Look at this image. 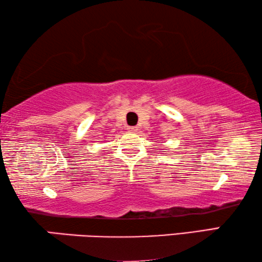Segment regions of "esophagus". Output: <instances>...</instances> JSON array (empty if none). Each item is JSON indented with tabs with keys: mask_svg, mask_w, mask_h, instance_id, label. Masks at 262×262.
I'll return each instance as SVG.
<instances>
[{
	"mask_svg": "<svg viewBox=\"0 0 262 262\" xmlns=\"http://www.w3.org/2000/svg\"><path fill=\"white\" fill-rule=\"evenodd\" d=\"M137 130H138V128H137L136 126H128V127H127V131H128V132H136Z\"/></svg>",
	"mask_w": 262,
	"mask_h": 262,
	"instance_id": "obj_1",
	"label": "esophagus"
}]
</instances>
